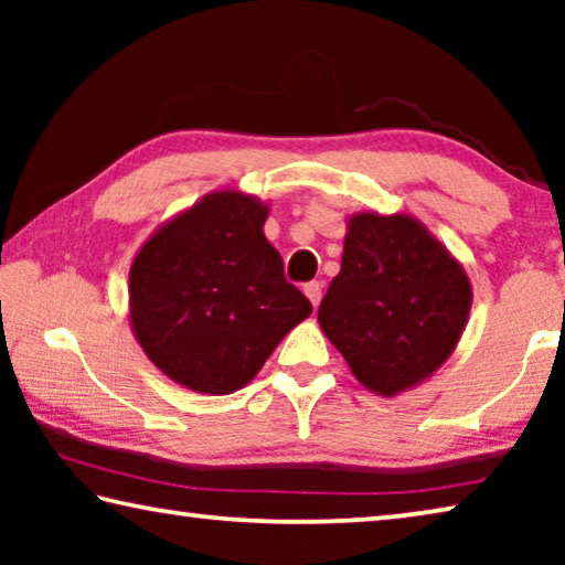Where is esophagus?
I'll list each match as a JSON object with an SVG mask.
<instances>
[{"mask_svg": "<svg viewBox=\"0 0 565 565\" xmlns=\"http://www.w3.org/2000/svg\"><path fill=\"white\" fill-rule=\"evenodd\" d=\"M321 289H323L321 281H309V284L303 286V294L309 296V301H311L313 306H319V301H321Z\"/></svg>", "mask_w": 565, "mask_h": 565, "instance_id": "esophagus-1", "label": "esophagus"}]
</instances>
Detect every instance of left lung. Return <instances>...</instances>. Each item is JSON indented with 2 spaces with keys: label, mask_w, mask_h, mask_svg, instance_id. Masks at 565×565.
Wrapping results in <instances>:
<instances>
[{
  "label": "left lung",
  "mask_w": 565,
  "mask_h": 565,
  "mask_svg": "<svg viewBox=\"0 0 565 565\" xmlns=\"http://www.w3.org/2000/svg\"><path fill=\"white\" fill-rule=\"evenodd\" d=\"M473 289L463 264L411 214L347 218L341 271L319 327L351 374L379 396L431 379L463 337Z\"/></svg>",
  "instance_id": "1"
}]
</instances>
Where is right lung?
I'll return each instance as SVG.
<instances>
[{
	"instance_id": "1",
	"label": "right lung",
	"mask_w": 565,
	"mask_h": 565,
	"mask_svg": "<svg viewBox=\"0 0 565 565\" xmlns=\"http://www.w3.org/2000/svg\"><path fill=\"white\" fill-rule=\"evenodd\" d=\"M269 204L209 191L167 218L129 266V323L161 374L196 394L244 388L311 303L264 236Z\"/></svg>"
}]
</instances>
